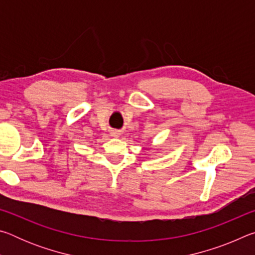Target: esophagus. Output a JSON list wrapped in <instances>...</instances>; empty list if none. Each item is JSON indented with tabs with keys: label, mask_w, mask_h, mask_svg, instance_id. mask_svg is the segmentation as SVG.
<instances>
[{
	"label": "esophagus",
	"mask_w": 255,
	"mask_h": 255,
	"mask_svg": "<svg viewBox=\"0 0 255 255\" xmlns=\"http://www.w3.org/2000/svg\"><path fill=\"white\" fill-rule=\"evenodd\" d=\"M111 135L114 136V137H119L120 132H119L118 130H112V131H111Z\"/></svg>",
	"instance_id": "1"
}]
</instances>
